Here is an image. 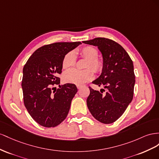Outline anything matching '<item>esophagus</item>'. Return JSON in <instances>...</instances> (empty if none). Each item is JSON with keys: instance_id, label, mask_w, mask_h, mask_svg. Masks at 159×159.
I'll list each match as a JSON object with an SVG mask.
<instances>
[{"instance_id": "34e87169", "label": "esophagus", "mask_w": 159, "mask_h": 159, "mask_svg": "<svg viewBox=\"0 0 159 159\" xmlns=\"http://www.w3.org/2000/svg\"><path fill=\"white\" fill-rule=\"evenodd\" d=\"M76 87H77V89H80L81 87H82V86H81V85H76Z\"/></svg>"}]
</instances>
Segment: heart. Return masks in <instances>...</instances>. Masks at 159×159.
<instances>
[{"label":"heart","instance_id":"1","mask_svg":"<svg viewBox=\"0 0 159 159\" xmlns=\"http://www.w3.org/2000/svg\"><path fill=\"white\" fill-rule=\"evenodd\" d=\"M78 53L84 59L87 60L84 68L87 69L84 70L71 69L65 72L62 75V79L66 83L75 84H83L89 82L94 78V72H100L103 68L102 62L98 58V50L92 46H85L78 51ZM76 58L72 51L67 52L63 57L62 62V69H69L76 65ZM90 68H91L90 70Z\"/></svg>","mask_w":159,"mask_h":159}]
</instances>
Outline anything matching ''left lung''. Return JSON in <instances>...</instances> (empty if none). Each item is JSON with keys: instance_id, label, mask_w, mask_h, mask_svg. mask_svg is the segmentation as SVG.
<instances>
[{"instance_id": "left-lung-1", "label": "left lung", "mask_w": 159, "mask_h": 159, "mask_svg": "<svg viewBox=\"0 0 159 159\" xmlns=\"http://www.w3.org/2000/svg\"><path fill=\"white\" fill-rule=\"evenodd\" d=\"M83 43L97 46L101 52L102 71L93 83L107 89L102 94L89 87L88 108L99 122L112 123L123 114L133 98L135 75L133 61L121 45L111 39L98 37Z\"/></svg>"}]
</instances>
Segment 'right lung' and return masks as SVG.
I'll return each instance as SVG.
<instances>
[{"mask_svg":"<svg viewBox=\"0 0 159 159\" xmlns=\"http://www.w3.org/2000/svg\"><path fill=\"white\" fill-rule=\"evenodd\" d=\"M80 42L54 43L39 48L23 68L22 88L23 101L31 117L44 127H54L64 120L69 113L72 98L77 92L74 84L66 83L60 89L58 75L65 54Z\"/></svg>","mask_w":159,"mask_h":159,"instance_id":"add662e5","label":"right lung"}]
</instances>
